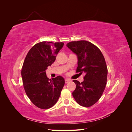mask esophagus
I'll return each instance as SVG.
<instances>
[{
    "mask_svg": "<svg viewBox=\"0 0 132 132\" xmlns=\"http://www.w3.org/2000/svg\"><path fill=\"white\" fill-rule=\"evenodd\" d=\"M70 81V79H65V84H67V83H68V82H69Z\"/></svg>",
    "mask_w": 132,
    "mask_h": 132,
    "instance_id": "1",
    "label": "esophagus"
}]
</instances>
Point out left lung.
<instances>
[{"label": "left lung", "mask_w": 132, "mask_h": 132, "mask_svg": "<svg viewBox=\"0 0 132 132\" xmlns=\"http://www.w3.org/2000/svg\"><path fill=\"white\" fill-rule=\"evenodd\" d=\"M67 46L77 56V72L85 74L81 83L73 80L76 84L73 96L80 105L90 107L98 101L106 85L108 71L105 58L98 48L89 41H72Z\"/></svg>", "instance_id": "obj_1"}]
</instances>
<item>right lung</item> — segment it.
<instances>
[{"label":"right lung","mask_w":132,"mask_h":132,"mask_svg":"<svg viewBox=\"0 0 132 132\" xmlns=\"http://www.w3.org/2000/svg\"><path fill=\"white\" fill-rule=\"evenodd\" d=\"M63 42L43 41L36 44L23 62L21 76L23 85L31 101L41 109L53 106L61 95L65 80L62 76L49 79L46 70L55 60Z\"/></svg>","instance_id":"1"}]
</instances>
